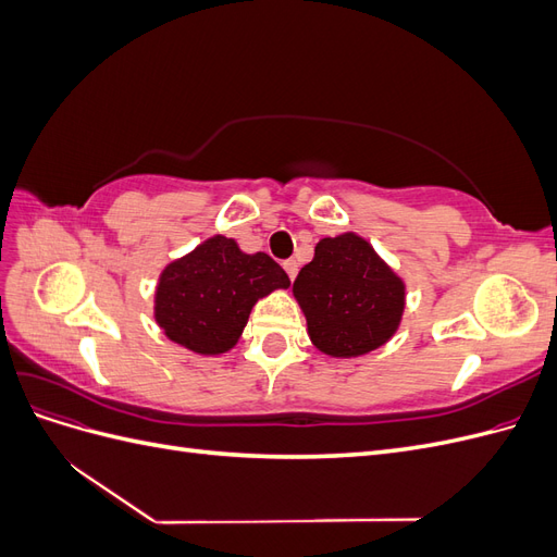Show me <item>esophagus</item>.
I'll return each instance as SVG.
<instances>
[{
	"label": "esophagus",
	"mask_w": 557,
	"mask_h": 557,
	"mask_svg": "<svg viewBox=\"0 0 557 557\" xmlns=\"http://www.w3.org/2000/svg\"><path fill=\"white\" fill-rule=\"evenodd\" d=\"M283 269H285V274L290 276V281H295V276H297V262L295 260H285Z\"/></svg>",
	"instance_id": "esophagus-1"
}]
</instances>
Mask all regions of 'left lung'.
Wrapping results in <instances>:
<instances>
[{"mask_svg":"<svg viewBox=\"0 0 557 557\" xmlns=\"http://www.w3.org/2000/svg\"><path fill=\"white\" fill-rule=\"evenodd\" d=\"M293 295L311 344L330 358H360L393 339L407 309V283L358 232L315 244Z\"/></svg>","mask_w":557,"mask_h":557,"instance_id":"left-lung-1","label":"left lung"}]
</instances>
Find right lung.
Listing matches in <instances>:
<instances>
[{"label":"right lung","instance_id":"add662e5","mask_svg":"<svg viewBox=\"0 0 557 557\" xmlns=\"http://www.w3.org/2000/svg\"><path fill=\"white\" fill-rule=\"evenodd\" d=\"M290 278L267 252H244L237 239L213 234L166 264L153 297V318L170 342L197 356L237 346L250 309Z\"/></svg>","mask_w":557,"mask_h":557}]
</instances>
